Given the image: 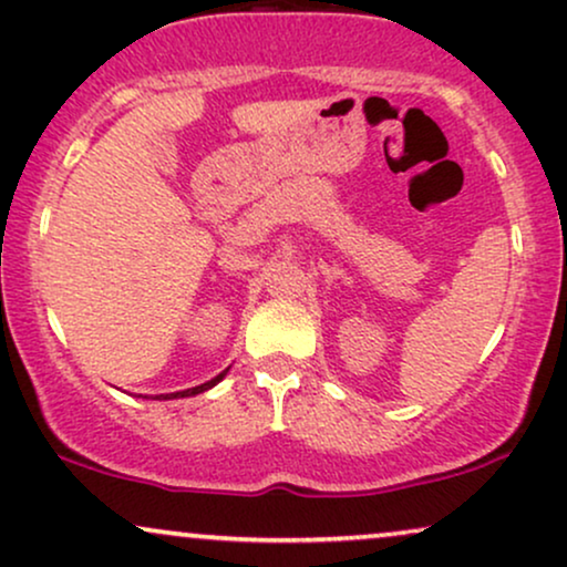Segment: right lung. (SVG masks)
Wrapping results in <instances>:
<instances>
[{
    "label": "right lung",
    "mask_w": 567,
    "mask_h": 567,
    "mask_svg": "<svg viewBox=\"0 0 567 567\" xmlns=\"http://www.w3.org/2000/svg\"><path fill=\"white\" fill-rule=\"evenodd\" d=\"M230 369H225L221 371V374H217L214 379H209V382H204V384H198V386H190V390H183V392H169V395H156L154 400H175V398H193V395H198V392H206V390H212L214 384L217 382H221V379H225V374Z\"/></svg>",
    "instance_id": "right-lung-1"
}]
</instances>
